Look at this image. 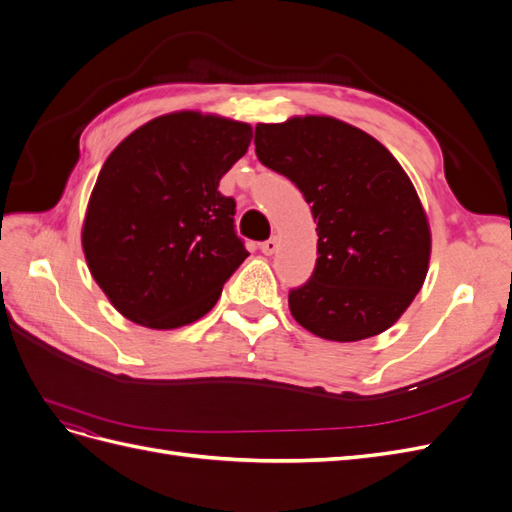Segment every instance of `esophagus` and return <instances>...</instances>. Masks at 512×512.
<instances>
[{
	"mask_svg": "<svg viewBox=\"0 0 512 512\" xmlns=\"http://www.w3.org/2000/svg\"><path fill=\"white\" fill-rule=\"evenodd\" d=\"M275 250H277V239H275V237H271V239L260 243V252L265 254V256H271Z\"/></svg>",
	"mask_w": 512,
	"mask_h": 512,
	"instance_id": "1",
	"label": "esophagus"
}]
</instances>
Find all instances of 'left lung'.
<instances>
[{
  "mask_svg": "<svg viewBox=\"0 0 512 512\" xmlns=\"http://www.w3.org/2000/svg\"><path fill=\"white\" fill-rule=\"evenodd\" d=\"M256 156L297 185L318 222L309 280L290 288L301 327L333 342L386 331L421 290L429 226L404 168L359 128L333 117L258 123Z\"/></svg>",
  "mask_w": 512,
  "mask_h": 512,
  "instance_id": "left-lung-1",
  "label": "left lung"
}]
</instances>
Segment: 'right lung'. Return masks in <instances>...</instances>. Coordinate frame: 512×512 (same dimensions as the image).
Masks as SVG:
<instances>
[{"instance_id":"1","label":"right lung","mask_w":512,"mask_h":512,"mask_svg":"<svg viewBox=\"0 0 512 512\" xmlns=\"http://www.w3.org/2000/svg\"><path fill=\"white\" fill-rule=\"evenodd\" d=\"M252 128L173 113L132 132L104 162L83 224L91 275L128 320L177 329L203 318L250 256L237 203L218 185Z\"/></svg>"}]
</instances>
